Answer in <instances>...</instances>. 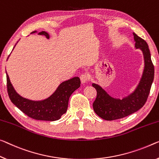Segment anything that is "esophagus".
Returning a JSON list of instances; mask_svg holds the SVG:
<instances>
[{"instance_id": "34e87169", "label": "esophagus", "mask_w": 159, "mask_h": 159, "mask_svg": "<svg viewBox=\"0 0 159 159\" xmlns=\"http://www.w3.org/2000/svg\"><path fill=\"white\" fill-rule=\"evenodd\" d=\"M80 80H81V82L82 84H84V83H86L88 81L89 78H88V76L87 75L83 74L81 75V76H80Z\"/></svg>"}]
</instances>
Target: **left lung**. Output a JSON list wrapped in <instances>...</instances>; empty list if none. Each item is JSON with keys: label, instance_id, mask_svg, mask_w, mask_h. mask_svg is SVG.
Wrapping results in <instances>:
<instances>
[{"label": "left lung", "instance_id": "8db88e82", "mask_svg": "<svg viewBox=\"0 0 159 159\" xmlns=\"http://www.w3.org/2000/svg\"><path fill=\"white\" fill-rule=\"evenodd\" d=\"M135 48L141 50L144 60V68L141 80L136 89L123 99L114 98L100 85L92 83L97 92L93 109L97 115L107 121L116 120L127 116L139 110L145 104L154 78V67L151 61L148 44L133 33Z\"/></svg>", "mask_w": 159, "mask_h": 159}]
</instances>
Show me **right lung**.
Wrapping results in <instances>:
<instances>
[{"label":"right lung","mask_w":159,"mask_h":159,"mask_svg":"<svg viewBox=\"0 0 159 159\" xmlns=\"http://www.w3.org/2000/svg\"><path fill=\"white\" fill-rule=\"evenodd\" d=\"M35 33H38V31H33L30 34ZM38 33L50 38V35L47 32L42 31ZM6 78L8 96L13 104L30 118L43 121L60 119L62 114L67 111L70 97L81 84L79 77H73L60 83L55 91L48 98L35 101L20 96L14 89L7 72Z\"/></svg>","instance_id":"add662e5"}]
</instances>
